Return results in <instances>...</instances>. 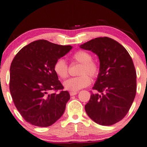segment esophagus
<instances>
[{"label": "esophagus", "mask_w": 147, "mask_h": 147, "mask_svg": "<svg viewBox=\"0 0 147 147\" xmlns=\"http://www.w3.org/2000/svg\"><path fill=\"white\" fill-rule=\"evenodd\" d=\"M78 93V92H69V94H70V96H75Z\"/></svg>", "instance_id": "1"}]
</instances>
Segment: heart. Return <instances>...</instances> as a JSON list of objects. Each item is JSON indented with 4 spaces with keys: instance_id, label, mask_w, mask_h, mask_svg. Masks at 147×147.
Instances as JSON below:
<instances>
[{
    "instance_id": "obj_1",
    "label": "heart",
    "mask_w": 147,
    "mask_h": 147,
    "mask_svg": "<svg viewBox=\"0 0 147 147\" xmlns=\"http://www.w3.org/2000/svg\"><path fill=\"white\" fill-rule=\"evenodd\" d=\"M72 58L75 61L81 64L79 71V74L81 76L68 79L64 81L63 85L66 90L78 92L90 85V78L86 74L92 78L98 77L100 73V66L97 62L92 61V55L87 51L79 50L73 55ZM53 69L56 75L60 78L65 79L68 77V66L63 59H59L55 62Z\"/></svg>"
}]
</instances>
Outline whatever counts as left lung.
<instances>
[{
    "label": "left lung",
    "instance_id": "obj_1",
    "mask_svg": "<svg viewBox=\"0 0 147 147\" xmlns=\"http://www.w3.org/2000/svg\"><path fill=\"white\" fill-rule=\"evenodd\" d=\"M98 57L100 73L85 106L86 114L102 126H111L128 113L136 94V72L127 50L108 37L96 38L81 45Z\"/></svg>",
    "mask_w": 147,
    "mask_h": 147
}]
</instances>
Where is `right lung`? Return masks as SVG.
<instances>
[{"label":"right lung","instance_id":"right-lung-1","mask_svg":"<svg viewBox=\"0 0 147 147\" xmlns=\"http://www.w3.org/2000/svg\"><path fill=\"white\" fill-rule=\"evenodd\" d=\"M72 49L40 40L23 47L11 62L9 90L14 104L26 122L39 127L54 124L70 98L55 73L54 64Z\"/></svg>","mask_w":147,"mask_h":147}]
</instances>
